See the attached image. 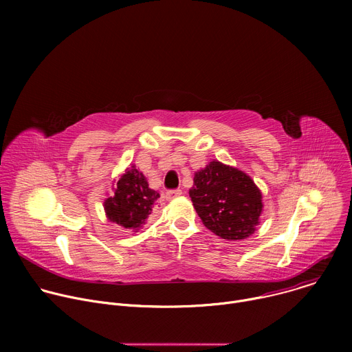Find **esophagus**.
Listing matches in <instances>:
<instances>
[{
    "mask_svg": "<svg viewBox=\"0 0 352 352\" xmlns=\"http://www.w3.org/2000/svg\"><path fill=\"white\" fill-rule=\"evenodd\" d=\"M181 195H182V190H181V189L168 190V192L166 193V199H167V200H173V199H175V197H179Z\"/></svg>",
    "mask_w": 352,
    "mask_h": 352,
    "instance_id": "obj_1",
    "label": "esophagus"
}]
</instances>
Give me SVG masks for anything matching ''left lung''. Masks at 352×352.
I'll list each match as a JSON object with an SVG mask.
<instances>
[{"instance_id":"obj_1","label":"left lung","mask_w":352,"mask_h":352,"mask_svg":"<svg viewBox=\"0 0 352 352\" xmlns=\"http://www.w3.org/2000/svg\"><path fill=\"white\" fill-rule=\"evenodd\" d=\"M189 196L205 227L223 239H246L261 223L263 202L255 181L219 160L195 173Z\"/></svg>"}]
</instances>
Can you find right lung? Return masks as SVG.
<instances>
[{
  "mask_svg": "<svg viewBox=\"0 0 352 352\" xmlns=\"http://www.w3.org/2000/svg\"><path fill=\"white\" fill-rule=\"evenodd\" d=\"M114 195L104 199V212L107 220L120 228L138 232L153 212L160 193L150 189L146 177L135 164L128 167L113 184Z\"/></svg>",
  "mask_w": 352,
  "mask_h": 352,
  "instance_id": "add662e5",
  "label": "right lung"
}]
</instances>
